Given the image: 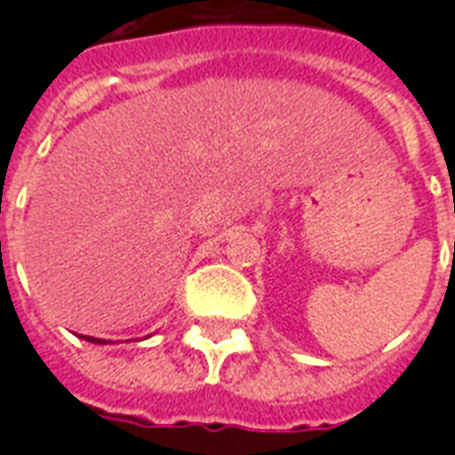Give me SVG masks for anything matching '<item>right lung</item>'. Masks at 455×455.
Segmentation results:
<instances>
[{"label":"right lung","mask_w":455,"mask_h":455,"mask_svg":"<svg viewBox=\"0 0 455 455\" xmlns=\"http://www.w3.org/2000/svg\"><path fill=\"white\" fill-rule=\"evenodd\" d=\"M82 338L89 339V342H96V345H106V342H103V339H99V338H87V335H82Z\"/></svg>","instance_id":"add662e5"}]
</instances>
